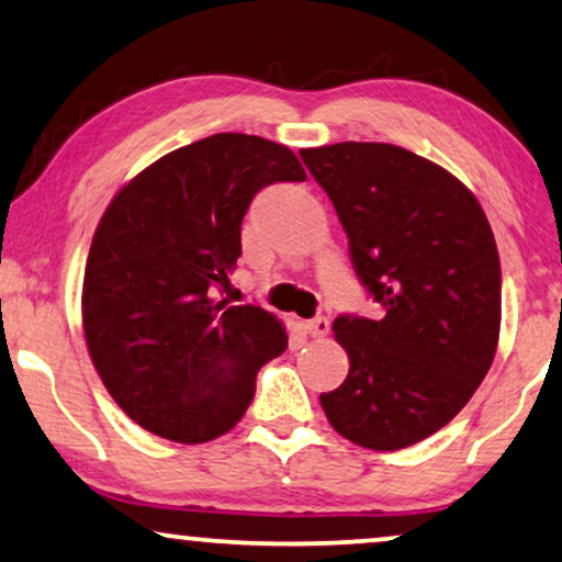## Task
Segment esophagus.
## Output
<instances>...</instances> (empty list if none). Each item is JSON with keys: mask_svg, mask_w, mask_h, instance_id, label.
I'll use <instances>...</instances> for the list:
<instances>
[{"mask_svg": "<svg viewBox=\"0 0 562 562\" xmlns=\"http://www.w3.org/2000/svg\"><path fill=\"white\" fill-rule=\"evenodd\" d=\"M304 329L312 337H325L329 333V319L327 317H314L310 322H304Z\"/></svg>", "mask_w": 562, "mask_h": 562, "instance_id": "1", "label": "esophagus"}]
</instances>
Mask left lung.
I'll use <instances>...</instances> for the list:
<instances>
[{
  "mask_svg": "<svg viewBox=\"0 0 562 562\" xmlns=\"http://www.w3.org/2000/svg\"><path fill=\"white\" fill-rule=\"evenodd\" d=\"M299 156L333 199L360 283L386 310L335 319L350 371L319 404L360 448H409L448 425L494 363V233L463 181L398 145L335 143Z\"/></svg>",
  "mask_w": 562,
  "mask_h": 562,
  "instance_id": "left-lung-1",
  "label": "left lung"
}]
</instances>
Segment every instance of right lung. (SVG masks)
I'll list each match as a JSON object with an SVG mask.
<instances>
[{
  "label": "right lung",
  "mask_w": 562,
  "mask_h": 562,
  "mask_svg": "<svg viewBox=\"0 0 562 562\" xmlns=\"http://www.w3.org/2000/svg\"><path fill=\"white\" fill-rule=\"evenodd\" d=\"M286 145L217 133L166 153L106 206L83 271V337L130 419L173 442H210L243 419L260 366L289 345L256 304L217 302L240 225L268 183L304 181Z\"/></svg>",
  "instance_id": "1"
}]
</instances>
